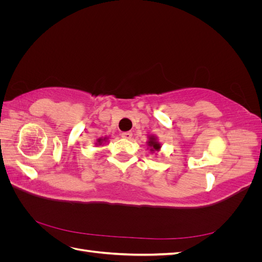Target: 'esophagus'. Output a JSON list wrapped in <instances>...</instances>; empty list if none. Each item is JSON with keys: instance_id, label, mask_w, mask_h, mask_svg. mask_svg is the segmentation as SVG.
Wrapping results in <instances>:
<instances>
[{"instance_id": "obj_1", "label": "esophagus", "mask_w": 262, "mask_h": 262, "mask_svg": "<svg viewBox=\"0 0 262 262\" xmlns=\"http://www.w3.org/2000/svg\"><path fill=\"white\" fill-rule=\"evenodd\" d=\"M121 137H122L123 139L130 140V139L132 138V133H131V132H123V133L121 134Z\"/></svg>"}]
</instances>
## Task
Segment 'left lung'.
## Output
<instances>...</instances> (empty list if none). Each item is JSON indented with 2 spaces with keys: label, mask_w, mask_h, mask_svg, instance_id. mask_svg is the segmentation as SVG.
I'll use <instances>...</instances> for the list:
<instances>
[{
  "label": "left lung",
  "mask_w": 262,
  "mask_h": 262,
  "mask_svg": "<svg viewBox=\"0 0 262 262\" xmlns=\"http://www.w3.org/2000/svg\"><path fill=\"white\" fill-rule=\"evenodd\" d=\"M146 145H147V149H149L150 153H157L160 152L161 148H162V144L158 142V138L154 134H150L148 136V140L146 142ZM157 155V154H156Z\"/></svg>",
  "instance_id": "8db88e82"
}]
</instances>
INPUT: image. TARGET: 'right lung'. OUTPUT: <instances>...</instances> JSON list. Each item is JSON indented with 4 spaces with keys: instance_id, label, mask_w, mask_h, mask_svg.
Here are the masks:
<instances>
[{
    "instance_id": "add662e5",
    "label": "right lung",
    "mask_w": 262,
    "mask_h": 262,
    "mask_svg": "<svg viewBox=\"0 0 262 262\" xmlns=\"http://www.w3.org/2000/svg\"><path fill=\"white\" fill-rule=\"evenodd\" d=\"M108 137H104V138H99V139H97L96 140V142H95V145L96 146H98V145H102V144H105V143H107L108 142Z\"/></svg>"
}]
</instances>
